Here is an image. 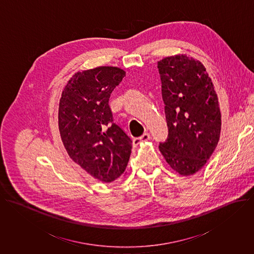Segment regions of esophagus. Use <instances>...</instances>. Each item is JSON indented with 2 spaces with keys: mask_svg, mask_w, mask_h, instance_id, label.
I'll return each instance as SVG.
<instances>
[{
  "mask_svg": "<svg viewBox=\"0 0 254 254\" xmlns=\"http://www.w3.org/2000/svg\"><path fill=\"white\" fill-rule=\"evenodd\" d=\"M149 139H150V134L148 132H145L140 137H136L133 139V145H138L141 141H146Z\"/></svg>",
  "mask_w": 254,
  "mask_h": 254,
  "instance_id": "esophagus-1",
  "label": "esophagus"
}]
</instances>
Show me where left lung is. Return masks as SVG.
I'll use <instances>...</instances> for the list:
<instances>
[{
  "mask_svg": "<svg viewBox=\"0 0 254 254\" xmlns=\"http://www.w3.org/2000/svg\"><path fill=\"white\" fill-rule=\"evenodd\" d=\"M158 68L169 131L159 149L173 170L190 176L202 169L218 144V97L206 68L193 58L167 57Z\"/></svg>",
  "mask_w": 254,
  "mask_h": 254,
  "instance_id": "obj_1",
  "label": "left lung"
}]
</instances>
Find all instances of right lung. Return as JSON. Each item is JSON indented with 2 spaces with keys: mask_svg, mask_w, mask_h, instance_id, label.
<instances>
[{
  "mask_svg": "<svg viewBox=\"0 0 254 254\" xmlns=\"http://www.w3.org/2000/svg\"><path fill=\"white\" fill-rule=\"evenodd\" d=\"M126 76L116 66L78 71L65 85L59 105V129L69 157L93 178L111 183L125 174L130 137L114 123L109 99Z\"/></svg>",
  "mask_w": 254,
  "mask_h": 254,
  "instance_id": "right-lung-1",
  "label": "right lung"
}]
</instances>
